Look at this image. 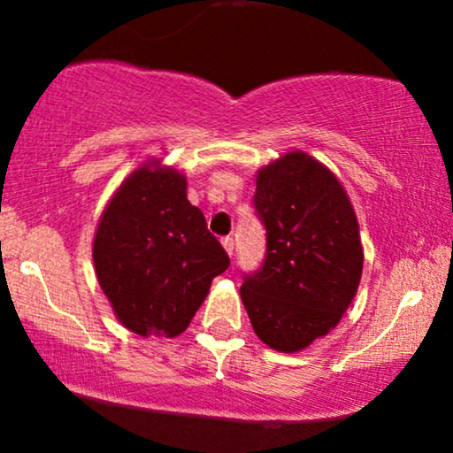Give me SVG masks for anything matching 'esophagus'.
I'll use <instances>...</instances> for the list:
<instances>
[{"mask_svg": "<svg viewBox=\"0 0 453 453\" xmlns=\"http://www.w3.org/2000/svg\"><path fill=\"white\" fill-rule=\"evenodd\" d=\"M221 244H223V249H226V251H227V256H232V253H234V244H236V242H234V238L232 236L221 238Z\"/></svg>", "mask_w": 453, "mask_h": 453, "instance_id": "obj_1", "label": "esophagus"}]
</instances>
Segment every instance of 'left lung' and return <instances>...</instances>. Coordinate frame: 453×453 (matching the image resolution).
Instances as JSON below:
<instances>
[{"instance_id": "left-lung-1", "label": "left lung", "mask_w": 453, "mask_h": 453, "mask_svg": "<svg viewBox=\"0 0 453 453\" xmlns=\"http://www.w3.org/2000/svg\"><path fill=\"white\" fill-rule=\"evenodd\" d=\"M253 206L266 256L242 273V304L268 347L300 351L339 324L356 296L364 262L356 212L336 176L300 150L257 174Z\"/></svg>"}]
</instances>
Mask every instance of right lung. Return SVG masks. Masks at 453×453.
Masks as SVG:
<instances>
[{"label":"right lung","mask_w":453,"mask_h":453,"mask_svg":"<svg viewBox=\"0 0 453 453\" xmlns=\"http://www.w3.org/2000/svg\"><path fill=\"white\" fill-rule=\"evenodd\" d=\"M93 262L114 313L140 336H179L230 266L187 200L185 176L149 165L129 174L104 211Z\"/></svg>","instance_id":"add662e5"}]
</instances>
